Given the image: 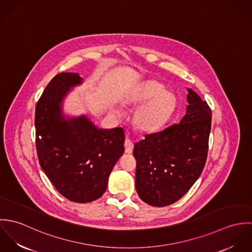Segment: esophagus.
I'll use <instances>...</instances> for the list:
<instances>
[{"label":"esophagus","mask_w":252,"mask_h":252,"mask_svg":"<svg viewBox=\"0 0 252 252\" xmlns=\"http://www.w3.org/2000/svg\"><path fill=\"white\" fill-rule=\"evenodd\" d=\"M124 146H125V151H126V153H132V152H133L134 143H133L129 138H127V139L125 140Z\"/></svg>","instance_id":"esophagus-1"}]
</instances>
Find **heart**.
<instances>
[{
    "instance_id": "b5f03b06",
    "label": "heart",
    "mask_w": 252,
    "mask_h": 252,
    "mask_svg": "<svg viewBox=\"0 0 252 252\" xmlns=\"http://www.w3.org/2000/svg\"><path fill=\"white\" fill-rule=\"evenodd\" d=\"M125 105H141L134 115L136 125L143 131L153 132L160 129L169 119L176 107L173 93L164 90L156 81H146L134 93L123 100ZM119 113V110H117Z\"/></svg>"
}]
</instances>
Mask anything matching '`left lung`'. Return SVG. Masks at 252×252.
<instances>
[{
  "instance_id": "obj_1",
  "label": "left lung",
  "mask_w": 252,
  "mask_h": 252,
  "mask_svg": "<svg viewBox=\"0 0 252 252\" xmlns=\"http://www.w3.org/2000/svg\"><path fill=\"white\" fill-rule=\"evenodd\" d=\"M186 90L188 105L180 123L144 136L134 146L136 190L144 203L153 207L179 201L206 164L212 110L195 91Z\"/></svg>"
}]
</instances>
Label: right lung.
Returning a JSON list of instances; mask_svg holds the SVG:
<instances>
[{
	"label": "right lung",
	"mask_w": 252,
	"mask_h": 252,
	"mask_svg": "<svg viewBox=\"0 0 252 252\" xmlns=\"http://www.w3.org/2000/svg\"><path fill=\"white\" fill-rule=\"evenodd\" d=\"M83 78L75 72L56 74L36 107L38 161L47 178L68 200L89 203L107 190L108 177L124 153L122 128L101 129L81 114L64 112V101Z\"/></svg>",
	"instance_id": "right-lung-1"
}]
</instances>
